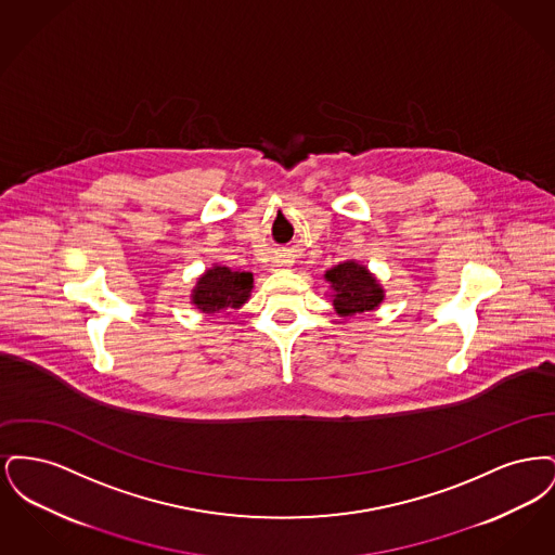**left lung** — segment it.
I'll list each match as a JSON object with an SVG mask.
<instances>
[{"mask_svg": "<svg viewBox=\"0 0 555 555\" xmlns=\"http://www.w3.org/2000/svg\"><path fill=\"white\" fill-rule=\"evenodd\" d=\"M328 283V299L335 312L341 318L370 314L385 301V289L380 281L372 274L369 266L358 260H345L324 272Z\"/></svg>", "mask_w": 555, "mask_h": 555, "instance_id": "obj_1", "label": "left lung"}]
</instances>
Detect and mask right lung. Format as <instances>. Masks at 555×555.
Wrapping results in <instances>:
<instances>
[{
	"label": "right lung",
	"mask_w": 555,
	"mask_h": 555,
	"mask_svg": "<svg viewBox=\"0 0 555 555\" xmlns=\"http://www.w3.org/2000/svg\"><path fill=\"white\" fill-rule=\"evenodd\" d=\"M254 289V274L229 266L211 264L197 276L191 289V304L204 314H233L243 308Z\"/></svg>",
	"instance_id": "add662e5"
}]
</instances>
